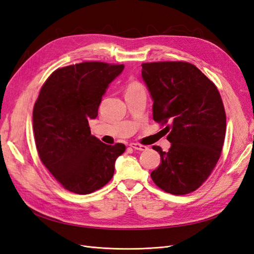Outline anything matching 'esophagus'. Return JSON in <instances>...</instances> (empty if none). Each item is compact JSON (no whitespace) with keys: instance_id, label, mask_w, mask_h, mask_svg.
<instances>
[{"instance_id":"1","label":"esophagus","mask_w":254,"mask_h":254,"mask_svg":"<svg viewBox=\"0 0 254 254\" xmlns=\"http://www.w3.org/2000/svg\"><path fill=\"white\" fill-rule=\"evenodd\" d=\"M129 146H130V147H131V148H133L134 150H140V151L147 150V146L137 144V143H130Z\"/></svg>"}]
</instances>
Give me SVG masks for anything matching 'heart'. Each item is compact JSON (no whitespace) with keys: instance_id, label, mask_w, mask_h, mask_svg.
I'll list each match as a JSON object with an SVG mask.
<instances>
[{"instance_id":"1","label":"heart","mask_w":254,"mask_h":254,"mask_svg":"<svg viewBox=\"0 0 254 254\" xmlns=\"http://www.w3.org/2000/svg\"><path fill=\"white\" fill-rule=\"evenodd\" d=\"M143 86L137 81H130L128 82V84L126 86V90L125 93L126 94H130V93H134V92H139V91H143Z\"/></svg>"}]
</instances>
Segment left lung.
Segmentation results:
<instances>
[{"label":"left lung","instance_id":"left-lung-1","mask_svg":"<svg viewBox=\"0 0 254 254\" xmlns=\"http://www.w3.org/2000/svg\"><path fill=\"white\" fill-rule=\"evenodd\" d=\"M142 77L153 101L152 118L166 125L168 151L152 146L161 164L152 181L173 195L196 190L220 158L226 135V112L219 92L194 64L159 61L142 64Z\"/></svg>","mask_w":254,"mask_h":254}]
</instances>
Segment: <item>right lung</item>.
<instances>
[{"mask_svg":"<svg viewBox=\"0 0 254 254\" xmlns=\"http://www.w3.org/2000/svg\"><path fill=\"white\" fill-rule=\"evenodd\" d=\"M124 64L86 61L54 71L39 92L33 111L38 155L65 190L86 195L102 189L114 174L122 143L107 145L91 134L109 83Z\"/></svg>","mask_w":254,"mask_h":254,"instance_id":"1","label":"right lung"}]
</instances>
